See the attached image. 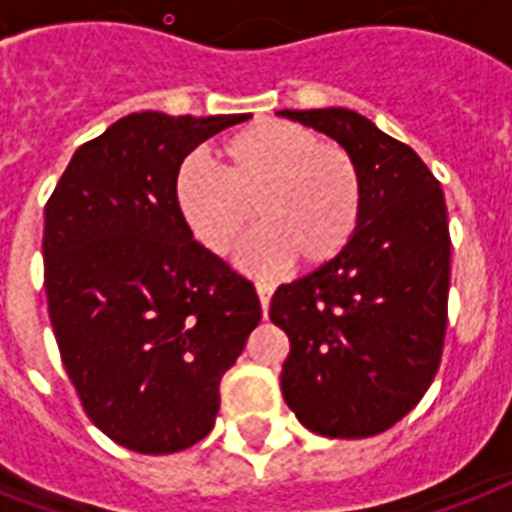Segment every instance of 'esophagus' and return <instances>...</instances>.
Listing matches in <instances>:
<instances>
[{
  "label": "esophagus",
  "mask_w": 512,
  "mask_h": 512,
  "mask_svg": "<svg viewBox=\"0 0 512 512\" xmlns=\"http://www.w3.org/2000/svg\"><path fill=\"white\" fill-rule=\"evenodd\" d=\"M257 297H260V308L263 313L268 311V303H271V295H273V284L271 281H257Z\"/></svg>",
  "instance_id": "34e87169"
}]
</instances>
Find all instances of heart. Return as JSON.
<instances>
[{"label":"heart","instance_id":"1","mask_svg":"<svg viewBox=\"0 0 512 512\" xmlns=\"http://www.w3.org/2000/svg\"><path fill=\"white\" fill-rule=\"evenodd\" d=\"M220 167L188 156L172 185L177 215L212 255L225 257L239 244L252 204L260 228L241 249L249 271H276L295 260L319 268L358 233L364 180L356 159L303 124H249L220 146Z\"/></svg>","mask_w":512,"mask_h":512}]
</instances>
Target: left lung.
Returning a JSON list of instances; mask_svg holds the SVG:
<instances>
[{
	"instance_id": "obj_1",
	"label": "left lung",
	"mask_w": 512,
	"mask_h": 512,
	"mask_svg": "<svg viewBox=\"0 0 512 512\" xmlns=\"http://www.w3.org/2000/svg\"><path fill=\"white\" fill-rule=\"evenodd\" d=\"M279 114L337 140L364 180L348 249L271 300L268 316L289 337L281 393L319 436H377L420 404L441 364L452 255L444 191L412 148L356 111Z\"/></svg>"
}]
</instances>
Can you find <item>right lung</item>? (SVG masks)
Returning <instances> with one entry per match:
<instances>
[{"label":"right lung","mask_w":512,"mask_h":512,"mask_svg":"<svg viewBox=\"0 0 512 512\" xmlns=\"http://www.w3.org/2000/svg\"><path fill=\"white\" fill-rule=\"evenodd\" d=\"M249 114L140 111L76 148L44 207V292L84 412L111 441L172 454L207 436L220 380L260 324L252 281L177 215V167Z\"/></svg>","instance_id":"add662e5"}]
</instances>
